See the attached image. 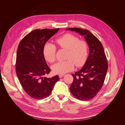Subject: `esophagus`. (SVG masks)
Wrapping results in <instances>:
<instances>
[{"instance_id":"34e87169","label":"esophagus","mask_w":125,"mask_h":125,"mask_svg":"<svg viewBox=\"0 0 125 125\" xmlns=\"http://www.w3.org/2000/svg\"><path fill=\"white\" fill-rule=\"evenodd\" d=\"M64 74H60V75H59V77L60 78H62L63 77H64Z\"/></svg>"}]
</instances>
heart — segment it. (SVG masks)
Listing matches in <instances>:
<instances>
[{
  "mask_svg": "<svg viewBox=\"0 0 125 125\" xmlns=\"http://www.w3.org/2000/svg\"><path fill=\"white\" fill-rule=\"evenodd\" d=\"M57 46L66 50V60L59 61L52 66L53 72L56 74H64L72 71L74 64L77 67L83 66L85 62L88 55V45L83 40L71 33H66L56 40ZM56 47L52 43L45 44L43 53L45 59L50 63L56 59Z\"/></svg>",
  "mask_w": 125,
  "mask_h": 125,
  "instance_id": "1",
  "label": "heart"
}]
</instances>
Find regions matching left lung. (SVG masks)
Instances as JSON below:
<instances>
[{
  "label": "left lung",
  "mask_w": 125,
  "mask_h": 125,
  "mask_svg": "<svg viewBox=\"0 0 125 125\" xmlns=\"http://www.w3.org/2000/svg\"><path fill=\"white\" fill-rule=\"evenodd\" d=\"M84 36L90 54L83 68L72 75L73 82L70 92L79 100L87 101L93 98L102 88L108 69L104 48L99 40L90 31L78 28H68Z\"/></svg>",
  "instance_id": "left-lung-1"
}]
</instances>
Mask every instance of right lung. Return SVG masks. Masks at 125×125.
<instances>
[{
  "instance_id": "add662e5",
  "label": "right lung",
  "mask_w": 125,
  "mask_h": 125,
  "mask_svg": "<svg viewBox=\"0 0 125 125\" xmlns=\"http://www.w3.org/2000/svg\"><path fill=\"white\" fill-rule=\"evenodd\" d=\"M59 29L34 30L21 41L18 47L16 72L25 92L35 99L49 96L55 83L59 80L58 75L48 78L50 72L43 53V47Z\"/></svg>"
}]
</instances>
